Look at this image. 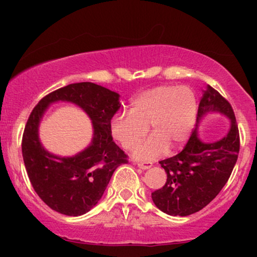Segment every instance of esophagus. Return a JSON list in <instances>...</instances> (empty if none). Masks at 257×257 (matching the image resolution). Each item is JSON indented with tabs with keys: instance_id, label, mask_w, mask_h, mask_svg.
Masks as SVG:
<instances>
[{
	"instance_id": "1",
	"label": "esophagus",
	"mask_w": 257,
	"mask_h": 257,
	"mask_svg": "<svg viewBox=\"0 0 257 257\" xmlns=\"http://www.w3.org/2000/svg\"><path fill=\"white\" fill-rule=\"evenodd\" d=\"M138 167L143 170H147L152 167V163H138Z\"/></svg>"
}]
</instances>
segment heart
Returning a JSON list of instances; mask_svg holds the SVG:
<instances>
[{
    "label": "heart",
    "mask_w": 257,
    "mask_h": 257,
    "mask_svg": "<svg viewBox=\"0 0 257 257\" xmlns=\"http://www.w3.org/2000/svg\"><path fill=\"white\" fill-rule=\"evenodd\" d=\"M197 98L186 85H158L132 99L128 113L114 116L110 123L112 138L124 150H132L145 138L147 126L152 137L133 151L140 161L164 155L168 147L180 149L196 123Z\"/></svg>",
    "instance_id": "1"
}]
</instances>
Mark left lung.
<instances>
[{
	"label": "left lung",
	"mask_w": 257,
	"mask_h": 257,
	"mask_svg": "<svg viewBox=\"0 0 257 257\" xmlns=\"http://www.w3.org/2000/svg\"><path fill=\"white\" fill-rule=\"evenodd\" d=\"M209 114H221L230 120L225 137L215 142L199 138L200 122ZM239 153V132L229 102L210 85L203 90L196 128L187 145L174 157L159 162L167 182L151 197L156 206L172 216H188L202 210L226 185Z\"/></svg>",
	"instance_id": "obj_1"
}]
</instances>
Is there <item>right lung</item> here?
Here are the masks:
<instances>
[{"label":"right lung","mask_w":257,"mask_h":257,"mask_svg":"<svg viewBox=\"0 0 257 257\" xmlns=\"http://www.w3.org/2000/svg\"><path fill=\"white\" fill-rule=\"evenodd\" d=\"M59 101L78 105L93 125L90 145L71 158L47 152L38 137L44 113ZM119 106L118 93L91 82L60 88L35 106L23 135V158L32 187L53 210L67 216L88 213L98 204L114 170L126 163V155L114 144L110 133L111 119Z\"/></svg>","instance_id":"right-lung-1"}]
</instances>
